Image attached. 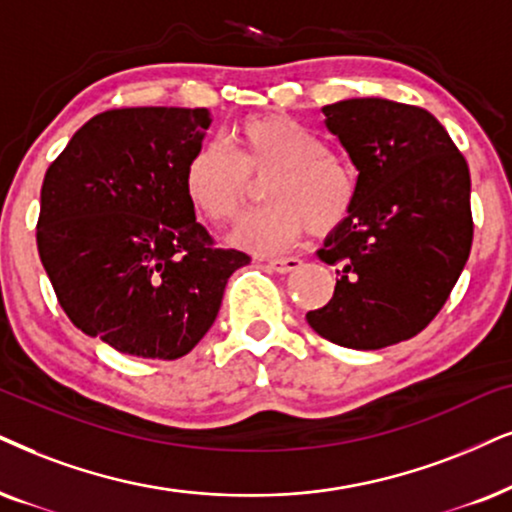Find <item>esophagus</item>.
I'll return each mask as SVG.
<instances>
[{"mask_svg":"<svg viewBox=\"0 0 512 512\" xmlns=\"http://www.w3.org/2000/svg\"><path fill=\"white\" fill-rule=\"evenodd\" d=\"M300 257H276V260H267V267L278 271V274H288V271H295L300 267Z\"/></svg>","mask_w":512,"mask_h":512,"instance_id":"1","label":"esophagus"}]
</instances>
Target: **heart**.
<instances>
[{
	"label": "heart",
	"instance_id": "obj_1",
	"mask_svg": "<svg viewBox=\"0 0 512 512\" xmlns=\"http://www.w3.org/2000/svg\"><path fill=\"white\" fill-rule=\"evenodd\" d=\"M234 146L236 155L217 141L200 144L184 165V191L200 217L231 224L250 203L255 184L269 181V208L238 224L236 245L271 255L307 231L333 234L352 217L357 172L302 122L286 113L255 115L234 129Z\"/></svg>",
	"mask_w": 512,
	"mask_h": 512
}]
</instances>
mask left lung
I'll return each instance as SVG.
<instances>
[{"instance_id": "8db88e82", "label": "left lung", "mask_w": 512, "mask_h": 512, "mask_svg": "<svg viewBox=\"0 0 512 512\" xmlns=\"http://www.w3.org/2000/svg\"><path fill=\"white\" fill-rule=\"evenodd\" d=\"M323 115L357 165L359 198L316 252L338 281L307 321L340 347L397 345L435 319L468 262V163L425 108L347 99Z\"/></svg>"}]
</instances>
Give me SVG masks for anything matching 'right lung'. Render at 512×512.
<instances>
[{"mask_svg":"<svg viewBox=\"0 0 512 512\" xmlns=\"http://www.w3.org/2000/svg\"><path fill=\"white\" fill-rule=\"evenodd\" d=\"M205 108H113L82 125L42 184L37 250L82 333L122 354L179 359L210 331L250 264L219 248L184 191Z\"/></svg>","mask_w":512,"mask_h":512,"instance_id":"obj_1","label":"right lung"}]
</instances>
